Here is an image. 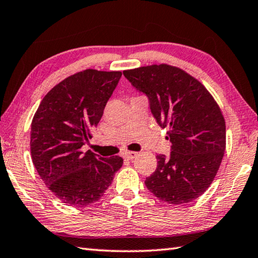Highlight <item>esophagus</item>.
<instances>
[{"label": "esophagus", "mask_w": 258, "mask_h": 258, "mask_svg": "<svg viewBox=\"0 0 258 258\" xmlns=\"http://www.w3.org/2000/svg\"><path fill=\"white\" fill-rule=\"evenodd\" d=\"M136 155H138V153L136 152H126L123 156L126 160H133Z\"/></svg>", "instance_id": "esophagus-1"}]
</instances>
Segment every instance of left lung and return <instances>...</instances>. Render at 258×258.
<instances>
[{
    "mask_svg": "<svg viewBox=\"0 0 258 258\" xmlns=\"http://www.w3.org/2000/svg\"><path fill=\"white\" fill-rule=\"evenodd\" d=\"M149 100L161 127H169L170 154H158V168L145 180L156 198L172 205L194 201L209 188L226 149V125L205 86L183 70L153 64L123 72Z\"/></svg>",
    "mask_w": 258,
    "mask_h": 258,
    "instance_id": "left-lung-1",
    "label": "left lung"
}]
</instances>
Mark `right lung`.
Masks as SVG:
<instances>
[{
  "label": "right lung",
  "instance_id": "right-lung-1",
  "mask_svg": "<svg viewBox=\"0 0 258 258\" xmlns=\"http://www.w3.org/2000/svg\"><path fill=\"white\" fill-rule=\"evenodd\" d=\"M122 73L84 70L70 76L41 100L31 124L32 162L58 199L84 207L102 198L123 165L82 148L92 139Z\"/></svg>",
  "mask_w": 258,
  "mask_h": 258
}]
</instances>
